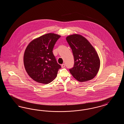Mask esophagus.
<instances>
[{
  "instance_id": "esophagus-1",
  "label": "esophagus",
  "mask_w": 124,
  "mask_h": 124,
  "mask_svg": "<svg viewBox=\"0 0 124 124\" xmlns=\"http://www.w3.org/2000/svg\"><path fill=\"white\" fill-rule=\"evenodd\" d=\"M65 64H62V65H61V67H62V68H64L65 67Z\"/></svg>"
}]
</instances>
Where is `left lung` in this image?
<instances>
[{
    "instance_id": "left-lung-1",
    "label": "left lung",
    "mask_w": 124,
    "mask_h": 124,
    "mask_svg": "<svg viewBox=\"0 0 124 124\" xmlns=\"http://www.w3.org/2000/svg\"><path fill=\"white\" fill-rule=\"evenodd\" d=\"M74 57L73 67L70 72L79 82L93 78L100 67V59L94 48L85 37L79 34L68 36L66 38Z\"/></svg>"
}]
</instances>
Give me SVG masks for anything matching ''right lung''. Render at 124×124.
I'll return each mask as SVG.
<instances>
[{
	"label": "right lung",
	"instance_id": "right-lung-1",
	"mask_svg": "<svg viewBox=\"0 0 124 124\" xmlns=\"http://www.w3.org/2000/svg\"><path fill=\"white\" fill-rule=\"evenodd\" d=\"M61 36L49 33L31 42L24 55L27 73L36 82L47 84L53 81L61 68L53 53L56 42Z\"/></svg>",
	"mask_w": 124,
	"mask_h": 124
}]
</instances>
